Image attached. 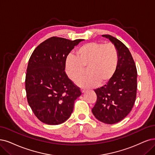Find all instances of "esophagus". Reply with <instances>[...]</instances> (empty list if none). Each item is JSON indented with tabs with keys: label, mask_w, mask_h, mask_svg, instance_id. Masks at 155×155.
I'll list each match as a JSON object with an SVG mask.
<instances>
[{
	"label": "esophagus",
	"mask_w": 155,
	"mask_h": 155,
	"mask_svg": "<svg viewBox=\"0 0 155 155\" xmlns=\"http://www.w3.org/2000/svg\"><path fill=\"white\" fill-rule=\"evenodd\" d=\"M85 91H86V89H84V88H81V92H82V93H84Z\"/></svg>",
	"instance_id": "esophagus-1"
}]
</instances>
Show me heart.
<instances>
[{"label":"heart","mask_w":155,"mask_h":155,"mask_svg":"<svg viewBox=\"0 0 155 155\" xmlns=\"http://www.w3.org/2000/svg\"><path fill=\"white\" fill-rule=\"evenodd\" d=\"M119 63V51L112 43L104 44L90 42L80 47L76 57L70 55L65 62L67 75L75 82L86 68L87 74L79 79L77 84L81 87H91L98 83L108 82L114 76Z\"/></svg>","instance_id":"heart-1"}]
</instances>
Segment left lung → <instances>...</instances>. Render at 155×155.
I'll return each instance as SVG.
<instances>
[{"instance_id":"obj_1","label":"left lung","mask_w":155,"mask_h":155,"mask_svg":"<svg viewBox=\"0 0 155 155\" xmlns=\"http://www.w3.org/2000/svg\"><path fill=\"white\" fill-rule=\"evenodd\" d=\"M119 51V63L112 78L107 84L94 90L97 100L92 112L102 123L112 124L123 120L132 109L137 95V71L128 48L119 39L108 34Z\"/></svg>"}]
</instances>
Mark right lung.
<instances>
[{
  "mask_svg": "<svg viewBox=\"0 0 155 155\" xmlns=\"http://www.w3.org/2000/svg\"><path fill=\"white\" fill-rule=\"evenodd\" d=\"M82 41L51 37L38 46L28 61L27 101L34 115L45 124L66 121L73 110L74 101L82 94L64 71L68 55Z\"/></svg>",
  "mask_w": 155,
  "mask_h": 155,
  "instance_id": "1",
  "label": "right lung"
}]
</instances>
